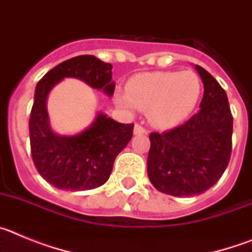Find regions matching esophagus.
I'll use <instances>...</instances> for the list:
<instances>
[{
    "mask_svg": "<svg viewBox=\"0 0 252 252\" xmlns=\"http://www.w3.org/2000/svg\"><path fill=\"white\" fill-rule=\"evenodd\" d=\"M144 133H146V130L142 127L141 125L136 124L133 126V135H144Z\"/></svg>",
    "mask_w": 252,
    "mask_h": 252,
    "instance_id": "obj_1",
    "label": "esophagus"
}]
</instances>
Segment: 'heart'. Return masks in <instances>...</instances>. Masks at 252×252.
<instances>
[{
  "label": "heart",
  "instance_id": "1",
  "mask_svg": "<svg viewBox=\"0 0 252 252\" xmlns=\"http://www.w3.org/2000/svg\"><path fill=\"white\" fill-rule=\"evenodd\" d=\"M201 81L193 72H151L132 77L126 94L117 93L116 103L131 110L146 111L148 120L160 130L175 127L195 108L201 95Z\"/></svg>",
  "mask_w": 252,
  "mask_h": 252
}]
</instances>
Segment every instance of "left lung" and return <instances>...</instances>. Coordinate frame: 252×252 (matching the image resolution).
Listing matches in <instances>:
<instances>
[{
  "label": "left lung",
  "instance_id": "1",
  "mask_svg": "<svg viewBox=\"0 0 252 252\" xmlns=\"http://www.w3.org/2000/svg\"><path fill=\"white\" fill-rule=\"evenodd\" d=\"M203 82L201 110L165 133H150L148 175L161 193L190 197L215 186L226 170L232 149L230 104L212 75L194 65Z\"/></svg>",
  "mask_w": 252,
  "mask_h": 252
}]
</instances>
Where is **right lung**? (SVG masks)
<instances>
[{"label": "right lung", "instance_id": "1", "mask_svg": "<svg viewBox=\"0 0 252 252\" xmlns=\"http://www.w3.org/2000/svg\"><path fill=\"white\" fill-rule=\"evenodd\" d=\"M65 78H75L108 97L115 92L112 65L93 55H81L49 70L35 88L29 120L32 161L39 174L58 189L90 190L106 183L116 157L132 137L133 124H120L97 112L92 124L73 135L53 130L48 113V97Z\"/></svg>", "mask_w": 252, "mask_h": 252}]
</instances>
